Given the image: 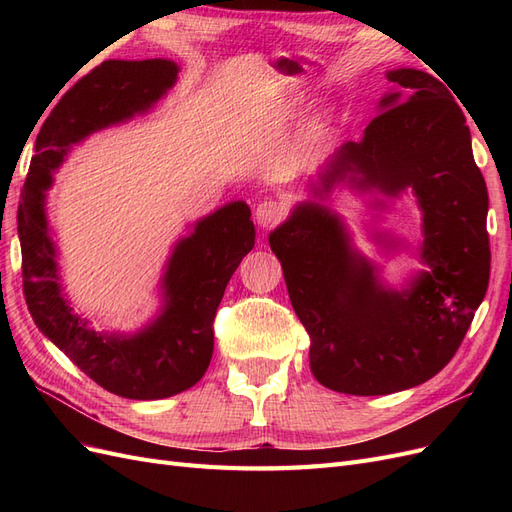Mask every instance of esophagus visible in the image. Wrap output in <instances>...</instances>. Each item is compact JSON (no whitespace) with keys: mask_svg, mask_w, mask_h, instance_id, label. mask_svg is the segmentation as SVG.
Wrapping results in <instances>:
<instances>
[{"mask_svg":"<svg viewBox=\"0 0 512 512\" xmlns=\"http://www.w3.org/2000/svg\"><path fill=\"white\" fill-rule=\"evenodd\" d=\"M254 215L260 228H271L282 220L284 209L280 203H275V200H262V203L256 207Z\"/></svg>","mask_w":512,"mask_h":512,"instance_id":"esophagus-1","label":"esophagus"}]
</instances>
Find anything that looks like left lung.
Wrapping results in <instances>:
<instances>
[{
    "label": "left lung",
    "mask_w": 512,
    "mask_h": 512,
    "mask_svg": "<svg viewBox=\"0 0 512 512\" xmlns=\"http://www.w3.org/2000/svg\"><path fill=\"white\" fill-rule=\"evenodd\" d=\"M393 83L359 143L348 141L307 181V200L271 230L290 303L312 339L309 367L331 391L389 395L433 378L453 359L489 286V196L461 106L436 76L386 72ZM385 210L410 189L422 211L415 255L425 270L399 289L351 245L323 205L335 187ZM386 250L404 245L380 232ZM406 247V245H404Z\"/></svg>",
    "instance_id": "1"
}]
</instances>
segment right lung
Masks as SVG:
<instances>
[{
	"instance_id": "obj_1",
	"label": "right lung",
	"mask_w": 512,
	"mask_h": 512,
	"mask_svg": "<svg viewBox=\"0 0 512 512\" xmlns=\"http://www.w3.org/2000/svg\"><path fill=\"white\" fill-rule=\"evenodd\" d=\"M177 74L175 61L158 57L108 59L83 76L42 123L17 215L23 292L36 327L83 374L126 399L173 397L205 376L215 312L232 273L254 247L252 211L232 200L190 224L164 265L156 316L136 331L108 333L91 329L66 297L46 192L74 145L151 113L175 87Z\"/></svg>"
}]
</instances>
